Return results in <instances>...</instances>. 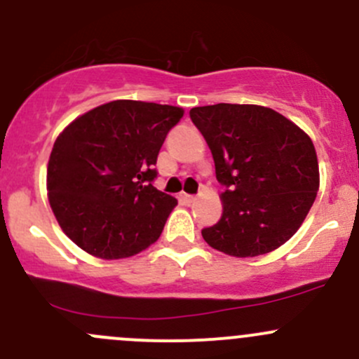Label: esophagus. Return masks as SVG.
Returning a JSON list of instances; mask_svg holds the SVG:
<instances>
[{"label": "esophagus", "mask_w": 359, "mask_h": 359, "mask_svg": "<svg viewBox=\"0 0 359 359\" xmlns=\"http://www.w3.org/2000/svg\"><path fill=\"white\" fill-rule=\"evenodd\" d=\"M180 201H184L186 203V205H191L192 201H194V196H191V194H186V192H180Z\"/></svg>", "instance_id": "1"}]
</instances>
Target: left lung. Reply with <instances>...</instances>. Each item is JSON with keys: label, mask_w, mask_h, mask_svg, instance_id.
<instances>
[{"label": "left lung", "mask_w": 359, "mask_h": 359, "mask_svg": "<svg viewBox=\"0 0 359 359\" xmlns=\"http://www.w3.org/2000/svg\"><path fill=\"white\" fill-rule=\"evenodd\" d=\"M215 160L224 213L201 230L217 251L237 258L287 243L306 218L320 186L311 139L296 123L258 104L218 103L189 111Z\"/></svg>", "instance_id": "left-lung-1"}]
</instances>
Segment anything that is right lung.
Segmentation results:
<instances>
[{"label": "right lung", "mask_w": 359, "mask_h": 359, "mask_svg": "<svg viewBox=\"0 0 359 359\" xmlns=\"http://www.w3.org/2000/svg\"><path fill=\"white\" fill-rule=\"evenodd\" d=\"M182 115L179 107L116 100L75 118L56 137L48 199L79 248L120 259L156 243L177 199L153 186L154 165Z\"/></svg>", "instance_id": "1"}]
</instances>
